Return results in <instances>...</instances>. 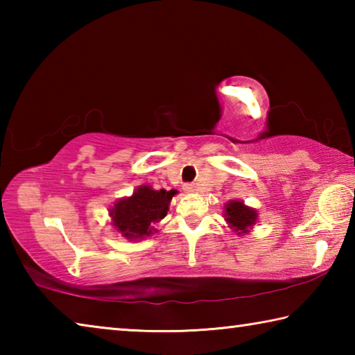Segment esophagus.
I'll return each instance as SVG.
<instances>
[{
  "label": "esophagus",
  "instance_id": "34e87169",
  "mask_svg": "<svg viewBox=\"0 0 355 355\" xmlns=\"http://www.w3.org/2000/svg\"><path fill=\"white\" fill-rule=\"evenodd\" d=\"M183 189H184L186 192H194V191H196V184H194V183H186V184L183 186Z\"/></svg>",
  "mask_w": 355,
  "mask_h": 355
}]
</instances>
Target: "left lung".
Instances as JSON below:
<instances>
[{
    "label": "left lung",
    "instance_id": "1",
    "mask_svg": "<svg viewBox=\"0 0 355 355\" xmlns=\"http://www.w3.org/2000/svg\"><path fill=\"white\" fill-rule=\"evenodd\" d=\"M225 219L233 227V230L239 233H248L257 220L255 209L245 207L243 202L233 200L225 205Z\"/></svg>",
    "mask_w": 355,
    "mask_h": 355
}]
</instances>
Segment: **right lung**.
<instances>
[{
    "label": "right lung",
    "mask_w": 355,
    "mask_h": 355,
    "mask_svg": "<svg viewBox=\"0 0 355 355\" xmlns=\"http://www.w3.org/2000/svg\"><path fill=\"white\" fill-rule=\"evenodd\" d=\"M177 191H155L150 186H141L131 197L119 200L110 211L112 225L128 239L148 236L156 222L166 218L169 202Z\"/></svg>",
    "instance_id": "obj_1"
}]
</instances>
